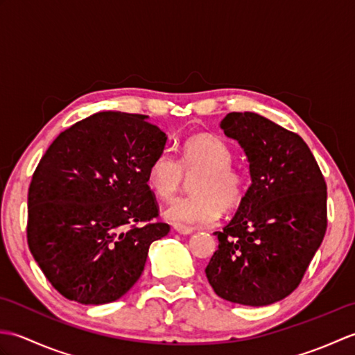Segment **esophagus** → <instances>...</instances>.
<instances>
[{"label":"esophagus","instance_id":"1","mask_svg":"<svg viewBox=\"0 0 355 355\" xmlns=\"http://www.w3.org/2000/svg\"><path fill=\"white\" fill-rule=\"evenodd\" d=\"M173 230L180 233V235H191V233H193L192 227H187V225H182V224H173Z\"/></svg>","mask_w":355,"mask_h":355}]
</instances>
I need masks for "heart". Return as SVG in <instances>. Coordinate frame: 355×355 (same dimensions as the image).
Wrapping results in <instances>:
<instances>
[{"mask_svg":"<svg viewBox=\"0 0 355 355\" xmlns=\"http://www.w3.org/2000/svg\"><path fill=\"white\" fill-rule=\"evenodd\" d=\"M232 163L227 143L212 134H198L184 141L180 162L168 150L158 154L149 164L146 182L158 198L171 200L182 189L184 175H198L192 183L195 195L173 200L164 216L177 224H210L221 209L236 207L244 197L245 178Z\"/></svg>","mask_w":355,"mask_h":355,"instance_id":"heart-1","label":"heart"}]
</instances>
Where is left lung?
Masks as SVG:
<instances>
[{"instance_id": "left-lung-1", "label": "left lung", "mask_w": 355, "mask_h": 355, "mask_svg": "<svg viewBox=\"0 0 355 355\" xmlns=\"http://www.w3.org/2000/svg\"><path fill=\"white\" fill-rule=\"evenodd\" d=\"M221 130L244 149L252 184L215 232L207 281L229 302L275 304L297 288L325 236V178L300 135L256 112H229Z\"/></svg>"}]
</instances>
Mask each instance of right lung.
Masks as SVG:
<instances>
[{"label": "right lung", "instance_id": "obj_1", "mask_svg": "<svg viewBox=\"0 0 355 355\" xmlns=\"http://www.w3.org/2000/svg\"><path fill=\"white\" fill-rule=\"evenodd\" d=\"M168 137L148 116L103 111L65 130L28 187L27 243L64 297L114 302L139 281L149 245L169 233L146 175Z\"/></svg>", "mask_w": 355, "mask_h": 355}]
</instances>
